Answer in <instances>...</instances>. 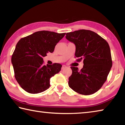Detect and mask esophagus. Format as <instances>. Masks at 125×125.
<instances>
[{
    "label": "esophagus",
    "instance_id": "esophagus-1",
    "mask_svg": "<svg viewBox=\"0 0 125 125\" xmlns=\"http://www.w3.org/2000/svg\"><path fill=\"white\" fill-rule=\"evenodd\" d=\"M67 68V66H65V65H62V69H64L65 68Z\"/></svg>",
    "mask_w": 125,
    "mask_h": 125
}]
</instances>
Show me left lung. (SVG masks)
<instances>
[{
  "label": "left lung",
  "mask_w": 125,
  "mask_h": 125,
  "mask_svg": "<svg viewBox=\"0 0 125 125\" xmlns=\"http://www.w3.org/2000/svg\"><path fill=\"white\" fill-rule=\"evenodd\" d=\"M65 38L75 44L77 61L83 60L84 63L80 71L77 67H71L72 74L69 78V86L80 94H94L106 82L113 65L108 43L88 30L67 33Z\"/></svg>",
  "instance_id": "left-lung-1"
}]
</instances>
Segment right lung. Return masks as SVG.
I'll return each instance as SVG.
<instances>
[{"label":"right lung","mask_w":125,"mask_h":125,"mask_svg":"<svg viewBox=\"0 0 125 125\" xmlns=\"http://www.w3.org/2000/svg\"><path fill=\"white\" fill-rule=\"evenodd\" d=\"M65 33L37 31L21 39L11 57L15 78L23 89L31 94L43 92L50 88V78L60 72L62 65H44L43 57L52 53Z\"/></svg>","instance_id":"1"}]
</instances>
